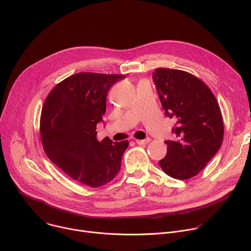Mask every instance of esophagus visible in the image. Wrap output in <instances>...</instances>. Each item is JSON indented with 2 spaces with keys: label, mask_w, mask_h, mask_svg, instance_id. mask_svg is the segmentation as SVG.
<instances>
[{
  "label": "esophagus",
  "mask_w": 251,
  "mask_h": 251,
  "mask_svg": "<svg viewBox=\"0 0 251 251\" xmlns=\"http://www.w3.org/2000/svg\"><path fill=\"white\" fill-rule=\"evenodd\" d=\"M150 141H151V139H145V140H136V143L138 144V145H147V144H149L150 143Z\"/></svg>",
  "instance_id": "34e87169"
}]
</instances>
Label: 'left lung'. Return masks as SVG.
Masks as SVG:
<instances>
[{"label":"left lung","instance_id":"obj_1","mask_svg":"<svg viewBox=\"0 0 251 251\" xmlns=\"http://www.w3.org/2000/svg\"><path fill=\"white\" fill-rule=\"evenodd\" d=\"M152 77L165 114L176 119V138L165 142L167 153L158 163L168 176L188 180L221 147L224 123L219 103L209 87L187 71L160 67Z\"/></svg>","mask_w":251,"mask_h":251}]
</instances>
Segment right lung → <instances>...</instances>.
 <instances>
[{"instance_id":"right-lung-1","label":"right lung","mask_w":251,"mask_h":251,"mask_svg":"<svg viewBox=\"0 0 251 251\" xmlns=\"http://www.w3.org/2000/svg\"><path fill=\"white\" fill-rule=\"evenodd\" d=\"M125 78L120 74L80 72L49 93L41 119V142L47 156L77 183L99 188L118 174L128 141L100 143L97 124L105 112L109 88Z\"/></svg>"}]
</instances>
